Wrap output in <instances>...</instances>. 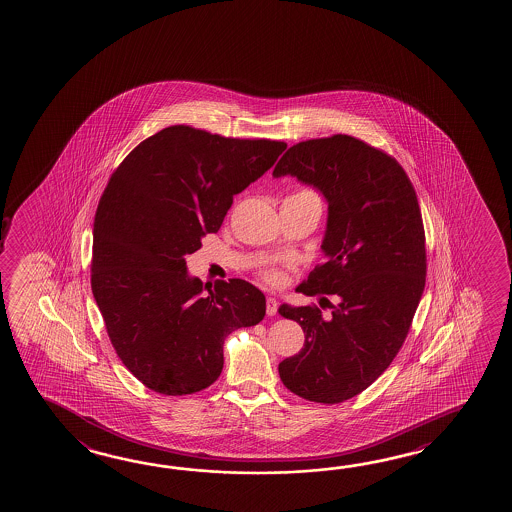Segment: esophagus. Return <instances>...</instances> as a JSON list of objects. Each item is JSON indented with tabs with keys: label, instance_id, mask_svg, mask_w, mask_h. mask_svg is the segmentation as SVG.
I'll list each match as a JSON object with an SVG mask.
<instances>
[{
	"label": "esophagus",
	"instance_id": "esophagus-1",
	"mask_svg": "<svg viewBox=\"0 0 512 512\" xmlns=\"http://www.w3.org/2000/svg\"><path fill=\"white\" fill-rule=\"evenodd\" d=\"M278 310V302L273 298V296H268L266 298V312H268V316H275Z\"/></svg>",
	"mask_w": 512,
	"mask_h": 512
}]
</instances>
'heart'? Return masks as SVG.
I'll return each mask as SVG.
<instances>
[{"instance_id":"heart-1","label":"heart","mask_w":512,"mask_h":512,"mask_svg":"<svg viewBox=\"0 0 512 512\" xmlns=\"http://www.w3.org/2000/svg\"><path fill=\"white\" fill-rule=\"evenodd\" d=\"M296 194H314L312 191H307V189H303V191H296V193L291 194V196H296ZM260 277L264 278L268 284L278 285L282 284V280H284V273L280 271L278 268H264L260 269Z\"/></svg>"}]
</instances>
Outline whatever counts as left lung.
<instances>
[{
    "label": "left lung",
    "instance_id": "obj_1",
    "mask_svg": "<svg viewBox=\"0 0 512 512\" xmlns=\"http://www.w3.org/2000/svg\"><path fill=\"white\" fill-rule=\"evenodd\" d=\"M273 175L296 176L327 198V260L298 291L341 298L330 319L316 305L278 309L305 334L278 373L309 402L341 403L389 368L411 330L427 277L416 191L398 160L352 135L294 144Z\"/></svg>",
    "mask_w": 512,
    "mask_h": 512
}]
</instances>
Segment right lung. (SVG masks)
Wrapping results in <instances>:
<instances>
[{
  "label": "right lung",
  "instance_id": "1",
  "mask_svg": "<svg viewBox=\"0 0 512 512\" xmlns=\"http://www.w3.org/2000/svg\"><path fill=\"white\" fill-rule=\"evenodd\" d=\"M285 148L173 125L137 144L110 175L94 216L91 287L119 359L151 391L182 396L214 384L228 334L264 318L255 285L216 280L203 293L207 284L187 275L185 255L218 232L234 194Z\"/></svg>",
  "mask_w": 512,
  "mask_h": 512
}]
</instances>
